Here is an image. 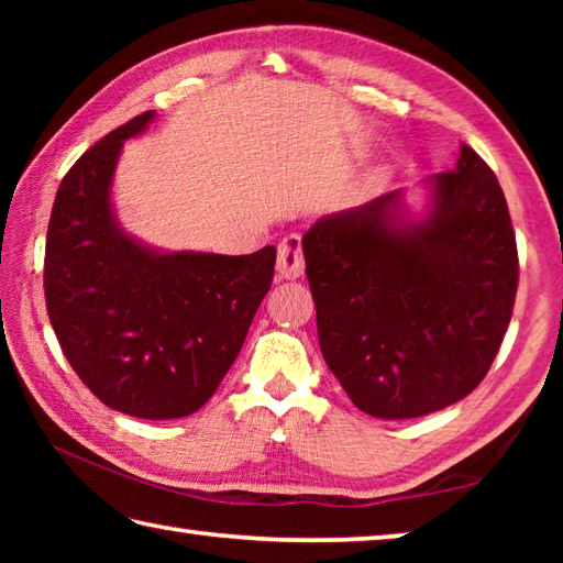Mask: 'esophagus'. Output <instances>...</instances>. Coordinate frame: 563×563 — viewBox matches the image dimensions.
Wrapping results in <instances>:
<instances>
[{
	"label": "esophagus",
	"instance_id": "obj_1",
	"mask_svg": "<svg viewBox=\"0 0 563 563\" xmlns=\"http://www.w3.org/2000/svg\"><path fill=\"white\" fill-rule=\"evenodd\" d=\"M305 271V258H302V241L300 235H285L278 245V275L285 280L300 278Z\"/></svg>",
	"mask_w": 563,
	"mask_h": 563
}]
</instances>
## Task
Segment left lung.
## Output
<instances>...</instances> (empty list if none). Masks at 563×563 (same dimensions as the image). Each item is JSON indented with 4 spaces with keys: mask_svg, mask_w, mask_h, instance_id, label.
Wrapping results in <instances>:
<instances>
[{
    "mask_svg": "<svg viewBox=\"0 0 563 563\" xmlns=\"http://www.w3.org/2000/svg\"><path fill=\"white\" fill-rule=\"evenodd\" d=\"M415 221L402 190L320 218L302 235L320 350L352 405L412 419L460 402L509 328L519 255L494 170L462 146L427 178Z\"/></svg>",
    "mask_w": 563,
    "mask_h": 563,
    "instance_id": "1",
    "label": "left lung"
}]
</instances>
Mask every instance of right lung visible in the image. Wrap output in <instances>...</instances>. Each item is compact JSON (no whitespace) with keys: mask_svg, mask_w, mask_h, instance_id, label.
<instances>
[{"mask_svg":"<svg viewBox=\"0 0 563 563\" xmlns=\"http://www.w3.org/2000/svg\"><path fill=\"white\" fill-rule=\"evenodd\" d=\"M154 117L107 133L64 176L46 231L44 295L66 360L103 405L178 419L201 409L235 362L271 290L275 247L161 253L121 231L113 170L123 141Z\"/></svg>","mask_w":563,"mask_h":563,"instance_id":"obj_1","label":"right lung"}]
</instances>
